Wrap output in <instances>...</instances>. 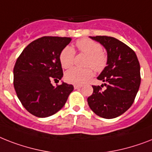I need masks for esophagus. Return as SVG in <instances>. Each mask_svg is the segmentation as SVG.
<instances>
[{
  "label": "esophagus",
  "mask_w": 152,
  "mask_h": 152,
  "mask_svg": "<svg viewBox=\"0 0 152 152\" xmlns=\"http://www.w3.org/2000/svg\"><path fill=\"white\" fill-rule=\"evenodd\" d=\"M82 87V85H74V88L75 89H80Z\"/></svg>",
  "instance_id": "34e87169"
}]
</instances>
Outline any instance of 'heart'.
<instances>
[{
  "mask_svg": "<svg viewBox=\"0 0 152 152\" xmlns=\"http://www.w3.org/2000/svg\"><path fill=\"white\" fill-rule=\"evenodd\" d=\"M76 48L80 53L87 55L86 60V69L73 68L65 73V80L69 83L74 84H83L92 78L94 75L93 70L100 72L104 69L108 63V55L102 50V47L97 42L91 39L83 38L77 40L76 43ZM75 50L72 47L66 46L61 50L59 59L61 66L65 69H69L73 65L75 58Z\"/></svg>",
  "mask_w": 152,
  "mask_h": 152,
  "instance_id": "b5f03b06",
  "label": "heart"
}]
</instances>
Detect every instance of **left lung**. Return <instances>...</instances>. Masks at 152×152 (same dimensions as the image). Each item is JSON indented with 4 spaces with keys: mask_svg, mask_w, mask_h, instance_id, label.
Masks as SVG:
<instances>
[{
    "mask_svg": "<svg viewBox=\"0 0 152 152\" xmlns=\"http://www.w3.org/2000/svg\"><path fill=\"white\" fill-rule=\"evenodd\" d=\"M105 48L108 63L97 80L106 89L92 86L87 98L90 108L98 116L113 119L127 111L134 102L140 84V63L134 50L116 38L107 36L91 37Z\"/></svg>",
    "mask_w": 152,
    "mask_h": 152,
    "instance_id": "8db88e82",
    "label": "left lung"
}]
</instances>
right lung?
<instances>
[{"instance_id": "1", "label": "right lung", "mask_w": 152, "mask_h": 152, "mask_svg": "<svg viewBox=\"0 0 152 152\" xmlns=\"http://www.w3.org/2000/svg\"><path fill=\"white\" fill-rule=\"evenodd\" d=\"M71 40L70 37H42L27 45L16 60L13 70L16 94L23 107L35 116L55 114L73 91V86L66 83L56 87L50 83L63 76L59 55Z\"/></svg>"}]
</instances>
